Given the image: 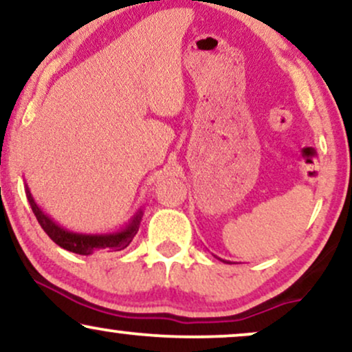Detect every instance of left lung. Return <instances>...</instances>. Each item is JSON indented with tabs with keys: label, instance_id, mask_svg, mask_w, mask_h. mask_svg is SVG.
I'll return each mask as SVG.
<instances>
[{
	"label": "left lung",
	"instance_id": "8db88e82",
	"mask_svg": "<svg viewBox=\"0 0 352 352\" xmlns=\"http://www.w3.org/2000/svg\"><path fill=\"white\" fill-rule=\"evenodd\" d=\"M219 261H223V259H219ZM223 262H226V261H223Z\"/></svg>",
	"mask_w": 352,
	"mask_h": 352
}]
</instances>
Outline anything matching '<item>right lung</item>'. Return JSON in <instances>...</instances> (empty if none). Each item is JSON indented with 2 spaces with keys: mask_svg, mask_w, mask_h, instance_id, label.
<instances>
[{
  "mask_svg": "<svg viewBox=\"0 0 352 352\" xmlns=\"http://www.w3.org/2000/svg\"><path fill=\"white\" fill-rule=\"evenodd\" d=\"M26 197L29 205H31L32 213L36 214L37 221L42 226V230L47 232V236L54 241L55 244L60 245L65 251L80 254V256H90V254L96 251H122L124 248H128L131 241L135 234H138L139 226H141V219L144 211L139 208L135 211V214L129 219V223H126L124 228H121L120 231L114 232H104V234H83V232H74L62 228L60 224H57L47 213L41 210V206L37 205L34 197L29 192V187L26 185Z\"/></svg>",
  "mask_w": 352,
  "mask_h": 352,
  "instance_id": "add662e5",
  "label": "right lung"
}]
</instances>
